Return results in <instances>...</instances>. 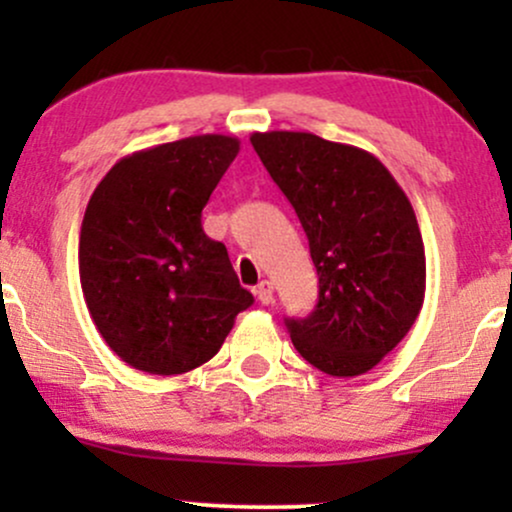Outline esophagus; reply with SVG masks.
<instances>
[{"label": "esophagus", "mask_w": 512, "mask_h": 512, "mask_svg": "<svg viewBox=\"0 0 512 512\" xmlns=\"http://www.w3.org/2000/svg\"><path fill=\"white\" fill-rule=\"evenodd\" d=\"M255 296H257V301L264 303V305L272 303V301H274V286H272V281L262 279L260 284L255 286Z\"/></svg>", "instance_id": "esophagus-1"}]
</instances>
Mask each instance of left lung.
<instances>
[{
  "instance_id": "left-lung-1",
  "label": "left lung",
  "mask_w": 512,
  "mask_h": 512,
  "mask_svg": "<svg viewBox=\"0 0 512 512\" xmlns=\"http://www.w3.org/2000/svg\"><path fill=\"white\" fill-rule=\"evenodd\" d=\"M257 156L296 209L317 269V305L286 317L310 366L363 375L407 337L426 293V255L411 202L358 146L310 132H255Z\"/></svg>"
}]
</instances>
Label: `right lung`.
Segmentation results:
<instances>
[{
	"mask_svg": "<svg viewBox=\"0 0 512 512\" xmlns=\"http://www.w3.org/2000/svg\"><path fill=\"white\" fill-rule=\"evenodd\" d=\"M240 142L199 134L134 151L93 190L81 223V289L105 344L132 368L180 375L207 363L252 293L202 209Z\"/></svg>",
	"mask_w": 512,
	"mask_h": 512,
	"instance_id": "obj_1",
	"label": "right lung"
}]
</instances>
